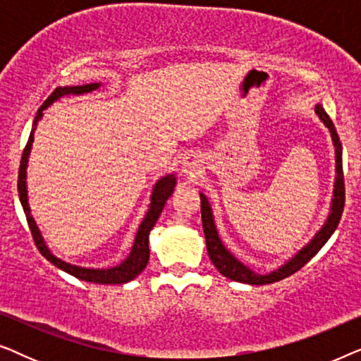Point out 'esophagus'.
I'll return each mask as SVG.
<instances>
[{"mask_svg": "<svg viewBox=\"0 0 361 361\" xmlns=\"http://www.w3.org/2000/svg\"><path fill=\"white\" fill-rule=\"evenodd\" d=\"M184 167H185V169H184L185 172H190V171H195L197 167H199V164H197L195 157H185Z\"/></svg>", "mask_w": 361, "mask_h": 361, "instance_id": "1", "label": "esophagus"}]
</instances>
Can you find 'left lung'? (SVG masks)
<instances>
[{"instance_id":"1","label":"left lung","mask_w":361,"mask_h":361,"mask_svg":"<svg viewBox=\"0 0 361 361\" xmlns=\"http://www.w3.org/2000/svg\"><path fill=\"white\" fill-rule=\"evenodd\" d=\"M315 113H317L320 120L324 121V125L329 128L330 136L334 140L335 146V161H337V180H335V190H334V200H332V214L329 215L327 224L322 226V230L315 235V238L310 241V243L299 251L298 255L294 256L293 259L288 261L283 268L278 271H273L269 274H256L255 271L246 268L243 263H240L238 259L235 258L233 255L230 253L228 250L225 248L221 240L219 238V233H216L215 225H214V216H212V210L209 205V200L205 199V195L200 194V212H202V226H204L205 233V241H207V251H209V256L212 263L216 269L220 271V274H224L225 278L231 281H238V283H246L253 286H263V284H271L276 283V281H281L288 276L294 274L295 271H299L305 263H309L310 259L314 258L315 255L319 253V250L327 243V240L332 236V233L337 230L340 224V219H342L343 207H345V180H343V166H342V145H340L337 130H335L332 120L325 113V110L320 105L315 106Z\"/></svg>"}]
</instances>
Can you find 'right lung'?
<instances>
[{
    "label": "right lung",
    "instance_id": "add662e5",
    "mask_svg": "<svg viewBox=\"0 0 361 361\" xmlns=\"http://www.w3.org/2000/svg\"><path fill=\"white\" fill-rule=\"evenodd\" d=\"M100 85V83H88V85H77V87H66V88H56L46 102L42 103V106L39 108L36 118H34L31 135H29L27 145L23 151L21 162H19V174H18V192H19V200H21V205L24 209V214H26V220L29 225V230H31L32 240L36 243L37 250L41 251L44 258L51 261L54 266L61 268L66 273L75 276V278L87 281V283H95V284H123L128 283V281L135 279L137 274L141 273L142 269L146 268L147 261H149V231L152 226L156 225L157 219H159L162 209H164L166 200L172 195V190H174L176 179L174 176H166L157 182L154 187V192H152V200H151V209L147 212L146 219L142 220V224L137 230L135 245H133V250L130 256H128L126 261H123L120 266L110 269H85L78 268V266H72L68 263H63L56 256L51 255V251L47 250V246L44 245V240L41 233H39V228L36 226V221L31 216V212H29V204H27V190H26V167H27V157L29 152H31V146L34 141V130H36L39 120L42 116V110L51 105L54 100H57L59 97L68 95V93H73V95H80V93H87L95 90V88Z\"/></svg>",
    "mask_w": 361,
    "mask_h": 361
}]
</instances>
